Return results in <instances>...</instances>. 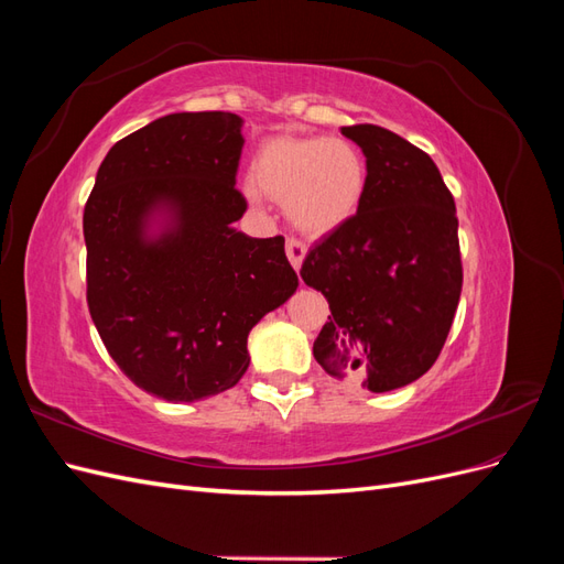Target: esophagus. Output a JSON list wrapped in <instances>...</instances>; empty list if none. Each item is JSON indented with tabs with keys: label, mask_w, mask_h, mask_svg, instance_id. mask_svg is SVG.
<instances>
[{
	"label": "esophagus",
	"mask_w": 564,
	"mask_h": 564,
	"mask_svg": "<svg viewBox=\"0 0 564 564\" xmlns=\"http://www.w3.org/2000/svg\"><path fill=\"white\" fill-rule=\"evenodd\" d=\"M284 249H286L289 263L294 265V270H299L301 263H303V259H305V251H308V249H305V245H303L301 240H296V237H286Z\"/></svg>",
	"instance_id": "esophagus-1"
}]
</instances>
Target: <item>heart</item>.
Segmentation results:
<instances>
[{"mask_svg": "<svg viewBox=\"0 0 564 564\" xmlns=\"http://www.w3.org/2000/svg\"><path fill=\"white\" fill-rule=\"evenodd\" d=\"M253 185L284 202L286 218L305 235H327L350 220L365 199L367 162L357 145L324 135H275L251 164Z\"/></svg>", "mask_w": 564, "mask_h": 564, "instance_id": "1", "label": "heart"}]
</instances>
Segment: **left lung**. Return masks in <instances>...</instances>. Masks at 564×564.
<instances>
[{
  "label": "left lung",
  "mask_w": 564,
  "mask_h": 564,
  "mask_svg": "<svg viewBox=\"0 0 564 564\" xmlns=\"http://www.w3.org/2000/svg\"><path fill=\"white\" fill-rule=\"evenodd\" d=\"M340 133L365 152L367 191L301 265L332 311L313 355L329 377L388 392L423 377L445 346L464 284L458 218L421 148L377 124Z\"/></svg>",
  "instance_id": "obj_1"
}]
</instances>
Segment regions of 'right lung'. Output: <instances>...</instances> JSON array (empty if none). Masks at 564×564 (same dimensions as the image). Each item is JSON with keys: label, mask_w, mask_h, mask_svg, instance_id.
<instances>
[{"label": "right lung", "mask_w": 564, "mask_h": 564, "mask_svg": "<svg viewBox=\"0 0 564 564\" xmlns=\"http://www.w3.org/2000/svg\"><path fill=\"white\" fill-rule=\"evenodd\" d=\"M242 119L174 112L117 141L84 207L87 303L117 367L166 402L218 395L249 367L247 336L296 292L284 237L232 224ZM158 208L170 225L144 230Z\"/></svg>", "instance_id": "1"}]
</instances>
